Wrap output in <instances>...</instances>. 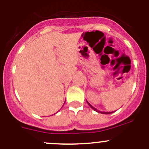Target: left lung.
Listing matches in <instances>:
<instances>
[{"label":"left lung","instance_id":"1","mask_svg":"<svg viewBox=\"0 0 149 149\" xmlns=\"http://www.w3.org/2000/svg\"><path fill=\"white\" fill-rule=\"evenodd\" d=\"M87 102H88V105L90 106V107L92 108V109H93L94 111H97V113H102V114H110V113H113V111H111V112H105V111H99V110H97V109H95V107H92V106L91 105V104H90V103H89V102H88V101H87Z\"/></svg>","mask_w":149,"mask_h":149}]
</instances>
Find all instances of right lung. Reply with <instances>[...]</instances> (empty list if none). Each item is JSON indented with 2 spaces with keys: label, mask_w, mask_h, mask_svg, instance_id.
<instances>
[{
  "label": "right lung",
  "mask_w": 149,
  "mask_h": 149,
  "mask_svg": "<svg viewBox=\"0 0 149 149\" xmlns=\"http://www.w3.org/2000/svg\"><path fill=\"white\" fill-rule=\"evenodd\" d=\"M65 102H66V101H65ZM64 103H65V102H64Z\"/></svg>",
  "instance_id": "obj_1"
}]
</instances>
